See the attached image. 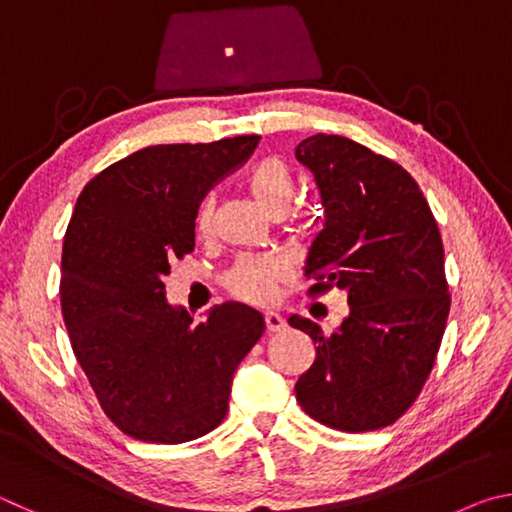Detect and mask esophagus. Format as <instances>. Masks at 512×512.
Wrapping results in <instances>:
<instances>
[{
    "label": "esophagus",
    "instance_id": "esophagus-1",
    "mask_svg": "<svg viewBox=\"0 0 512 512\" xmlns=\"http://www.w3.org/2000/svg\"><path fill=\"white\" fill-rule=\"evenodd\" d=\"M264 323H266V329L271 334L275 332H282L284 327H287V320H284L280 314H275V311H266L264 314Z\"/></svg>",
    "mask_w": 512,
    "mask_h": 512
}]
</instances>
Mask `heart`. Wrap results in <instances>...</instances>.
<instances>
[{
	"label": "heart",
	"mask_w": 512,
	"mask_h": 512,
	"mask_svg": "<svg viewBox=\"0 0 512 512\" xmlns=\"http://www.w3.org/2000/svg\"><path fill=\"white\" fill-rule=\"evenodd\" d=\"M248 189L268 214L282 216L293 203L296 180H293L291 169L280 158H264L250 171ZM212 219L214 201L205 198L201 207H198L196 230L201 235L210 232ZM282 275L284 266L273 257H244L225 275V289L239 300L253 302V305H266V302L275 298Z\"/></svg>",
	"instance_id": "1"
}]
</instances>
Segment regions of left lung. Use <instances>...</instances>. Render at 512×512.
<instances>
[{"instance_id": "obj_1", "label": "left lung", "mask_w": 512, "mask_h": 512, "mask_svg": "<svg viewBox=\"0 0 512 512\" xmlns=\"http://www.w3.org/2000/svg\"><path fill=\"white\" fill-rule=\"evenodd\" d=\"M296 158L314 173L325 207L307 293L341 289L350 305L332 334L289 318L318 345L296 400L332 429L388 427L420 395L445 334L452 298L438 223L411 173L368 146L318 133L298 144Z\"/></svg>"}]
</instances>
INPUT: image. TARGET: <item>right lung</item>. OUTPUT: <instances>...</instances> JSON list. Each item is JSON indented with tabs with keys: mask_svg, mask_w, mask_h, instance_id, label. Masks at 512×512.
<instances>
[{
	"mask_svg": "<svg viewBox=\"0 0 512 512\" xmlns=\"http://www.w3.org/2000/svg\"><path fill=\"white\" fill-rule=\"evenodd\" d=\"M257 142L146 146L97 173L76 201L60 307L103 413L135 440L178 445L219 427L232 375L264 334L262 314L241 302L194 323L164 298L171 262L194 250L198 205Z\"/></svg>",
	"mask_w": 512,
	"mask_h": 512,
	"instance_id": "1",
	"label": "right lung"
}]
</instances>
